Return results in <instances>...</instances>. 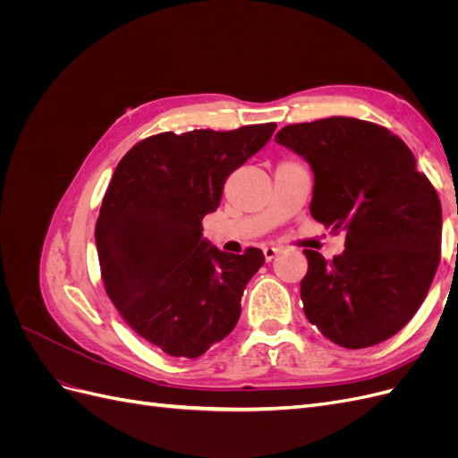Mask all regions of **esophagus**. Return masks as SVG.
<instances>
[{"label":"esophagus","instance_id":"obj_1","mask_svg":"<svg viewBox=\"0 0 458 458\" xmlns=\"http://www.w3.org/2000/svg\"><path fill=\"white\" fill-rule=\"evenodd\" d=\"M279 254H281L279 246H266V248H263V256H266L267 261L275 259V256H279Z\"/></svg>","mask_w":458,"mask_h":458}]
</instances>
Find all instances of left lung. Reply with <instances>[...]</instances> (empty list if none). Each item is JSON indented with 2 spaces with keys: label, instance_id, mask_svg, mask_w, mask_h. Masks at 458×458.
<instances>
[{
  "label": "left lung",
  "instance_id": "8db88e82",
  "mask_svg": "<svg viewBox=\"0 0 458 458\" xmlns=\"http://www.w3.org/2000/svg\"><path fill=\"white\" fill-rule=\"evenodd\" d=\"M275 141L310 164L313 219L345 233V250L330 261L303 250L308 321L348 350L394 336L420 308L437 269V192L411 148L377 123L332 116L286 126Z\"/></svg>",
  "mask_w": 458,
  "mask_h": 458
}]
</instances>
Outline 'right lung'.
I'll use <instances>...</instances> for the list:
<instances>
[{
	"label": "right lung",
	"instance_id": "add662e5",
	"mask_svg": "<svg viewBox=\"0 0 458 458\" xmlns=\"http://www.w3.org/2000/svg\"><path fill=\"white\" fill-rule=\"evenodd\" d=\"M276 123L165 131L123 157L95 225L108 298L137 335L172 357H200L241 317L259 248L219 250L202 237L225 179L266 147Z\"/></svg>",
	"mask_w": 458,
	"mask_h": 458
}]
</instances>
